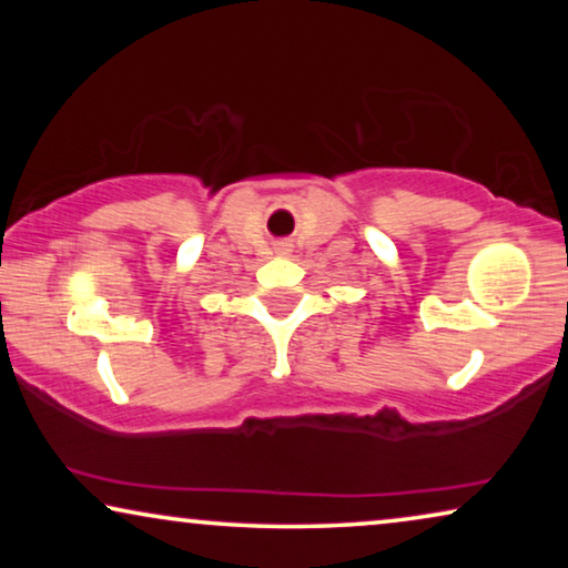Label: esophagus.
<instances>
[{"label":"esophagus","mask_w":568,"mask_h":568,"mask_svg":"<svg viewBox=\"0 0 568 568\" xmlns=\"http://www.w3.org/2000/svg\"><path fill=\"white\" fill-rule=\"evenodd\" d=\"M292 253V247L286 245V243H282V245H276V255H290Z\"/></svg>","instance_id":"obj_1"}]
</instances>
